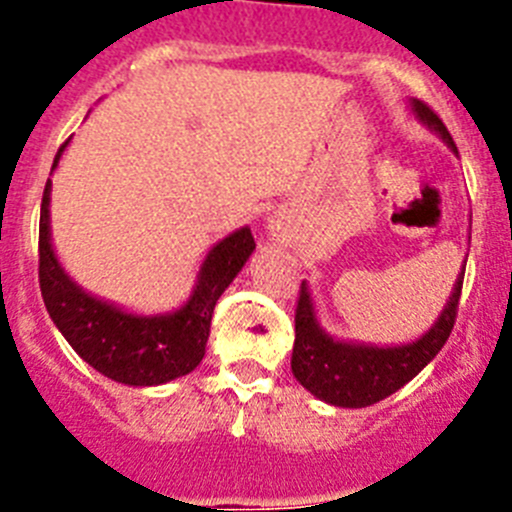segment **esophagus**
Returning <instances> with one entry per match:
<instances>
[{
	"label": "esophagus",
	"mask_w": 512,
	"mask_h": 512,
	"mask_svg": "<svg viewBox=\"0 0 512 512\" xmlns=\"http://www.w3.org/2000/svg\"><path fill=\"white\" fill-rule=\"evenodd\" d=\"M269 235L274 241H284L287 235H284V225L279 220H269Z\"/></svg>",
	"instance_id": "1"
}]
</instances>
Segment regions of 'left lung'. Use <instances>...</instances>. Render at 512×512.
Here are the masks:
<instances>
[{
  "instance_id": "1",
  "label": "left lung",
  "mask_w": 512,
  "mask_h": 512,
  "mask_svg": "<svg viewBox=\"0 0 512 512\" xmlns=\"http://www.w3.org/2000/svg\"><path fill=\"white\" fill-rule=\"evenodd\" d=\"M410 110L451 151L459 153L446 125L438 120L428 104L410 99ZM464 266L436 323L425 330L423 336L402 346H372V343L341 341L330 336L320 325L310 284L305 279L300 287V300H297L295 348H292V374L297 382L318 400L336 408H366L405 387L410 379L423 372V366L436 359L443 343L449 341L456 307H459L461 284H464Z\"/></svg>"
}]
</instances>
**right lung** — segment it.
I'll return each mask as SVG.
<instances>
[{
  "mask_svg": "<svg viewBox=\"0 0 512 512\" xmlns=\"http://www.w3.org/2000/svg\"><path fill=\"white\" fill-rule=\"evenodd\" d=\"M69 140L58 148V169ZM251 228H238L207 251L192 295L182 307L158 315L130 312L81 289L63 269L51 241V179L40 205V292L45 310L76 354L112 382L156 387L184 377L205 356L212 310L228 284L251 259Z\"/></svg>",
  "mask_w": 512,
  "mask_h": 512,
  "instance_id": "right-lung-1",
  "label": "right lung"
}]
</instances>
